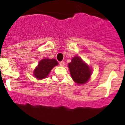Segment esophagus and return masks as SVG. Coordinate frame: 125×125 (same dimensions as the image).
Wrapping results in <instances>:
<instances>
[{
	"instance_id": "1",
	"label": "esophagus",
	"mask_w": 125,
	"mask_h": 125,
	"mask_svg": "<svg viewBox=\"0 0 125 125\" xmlns=\"http://www.w3.org/2000/svg\"><path fill=\"white\" fill-rule=\"evenodd\" d=\"M59 64H60V65L61 66H63L64 65H65V62L64 61H62V62H60V63H59Z\"/></svg>"
}]
</instances>
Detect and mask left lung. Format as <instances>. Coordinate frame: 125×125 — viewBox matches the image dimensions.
<instances>
[{
  "mask_svg": "<svg viewBox=\"0 0 125 125\" xmlns=\"http://www.w3.org/2000/svg\"><path fill=\"white\" fill-rule=\"evenodd\" d=\"M68 65L72 78L74 82L79 84H83L89 80L91 75V71L89 66L80 57H74Z\"/></svg>",
  "mask_w": 125,
  "mask_h": 125,
  "instance_id": "8db88e82",
  "label": "left lung"
}]
</instances>
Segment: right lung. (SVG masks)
Wrapping results in <instances>:
<instances>
[{"instance_id": "right-lung-1", "label": "right lung", "mask_w": 125, "mask_h": 125, "mask_svg": "<svg viewBox=\"0 0 125 125\" xmlns=\"http://www.w3.org/2000/svg\"><path fill=\"white\" fill-rule=\"evenodd\" d=\"M57 65L58 62L55 59H43L39 62L38 66L34 71V75L38 80L45 78L49 74L51 70Z\"/></svg>"}]
</instances>
